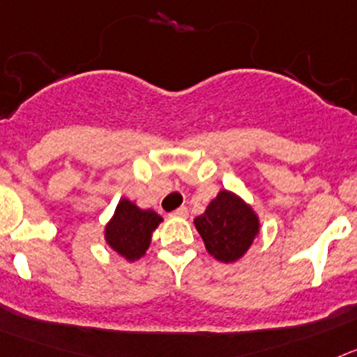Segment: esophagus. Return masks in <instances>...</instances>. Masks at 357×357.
Here are the masks:
<instances>
[{
	"label": "esophagus",
	"mask_w": 357,
	"mask_h": 357,
	"mask_svg": "<svg viewBox=\"0 0 357 357\" xmlns=\"http://www.w3.org/2000/svg\"><path fill=\"white\" fill-rule=\"evenodd\" d=\"M172 215H176V217H187L188 215V208H187V206H179L178 210H174V212H172Z\"/></svg>",
	"instance_id": "34e87169"
}]
</instances>
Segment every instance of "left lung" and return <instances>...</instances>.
I'll return each instance as SVG.
<instances>
[{
    "label": "left lung",
    "instance_id": "left-lung-1",
    "mask_svg": "<svg viewBox=\"0 0 357 357\" xmlns=\"http://www.w3.org/2000/svg\"><path fill=\"white\" fill-rule=\"evenodd\" d=\"M206 252L219 262H235L250 250L259 235V215L244 199L221 190L204 213L194 219Z\"/></svg>",
    "mask_w": 357,
    "mask_h": 357
}]
</instances>
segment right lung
Returning a JSON list of instances; mask_svg holds the SVG:
<instances>
[{"label": "right lung", "mask_w": 357, "mask_h": 357, "mask_svg": "<svg viewBox=\"0 0 357 357\" xmlns=\"http://www.w3.org/2000/svg\"><path fill=\"white\" fill-rule=\"evenodd\" d=\"M163 221L154 210L138 208L132 201L120 199L111 221L105 225V243L129 262L145 255L153 231Z\"/></svg>", "instance_id": "1"}]
</instances>
